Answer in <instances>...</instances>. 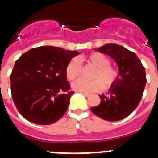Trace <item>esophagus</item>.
Segmentation results:
<instances>
[{"instance_id": "esophagus-1", "label": "esophagus", "mask_w": 158, "mask_h": 158, "mask_svg": "<svg viewBox=\"0 0 158 158\" xmlns=\"http://www.w3.org/2000/svg\"><path fill=\"white\" fill-rule=\"evenodd\" d=\"M82 95H84L85 97H89L90 96V94H88V93H81Z\"/></svg>"}]
</instances>
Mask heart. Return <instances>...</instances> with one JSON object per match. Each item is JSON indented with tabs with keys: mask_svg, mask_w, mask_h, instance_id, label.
Masks as SVG:
<instances>
[{
	"mask_svg": "<svg viewBox=\"0 0 158 158\" xmlns=\"http://www.w3.org/2000/svg\"><path fill=\"white\" fill-rule=\"evenodd\" d=\"M85 60L95 67L92 75L93 80L87 81L84 79L74 81L72 89L80 93H91L112 87L119 77L118 69L109 65V60L101 53H92L86 57ZM81 71L80 61L78 59L73 58L69 61L65 68V76L69 81H73L79 77Z\"/></svg>",
	"mask_w": 158,
	"mask_h": 158,
	"instance_id": "b5f03b06",
	"label": "heart"
}]
</instances>
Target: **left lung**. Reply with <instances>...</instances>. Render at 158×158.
<instances>
[{"label": "left lung", "instance_id": "obj_1", "mask_svg": "<svg viewBox=\"0 0 158 158\" xmlns=\"http://www.w3.org/2000/svg\"><path fill=\"white\" fill-rule=\"evenodd\" d=\"M95 51L109 55L117 63L119 77L108 95H99L101 102L91 110L107 121L121 120L136 109L141 99L147 83L145 68L135 53L117 44H106Z\"/></svg>", "mask_w": 158, "mask_h": 158}]
</instances>
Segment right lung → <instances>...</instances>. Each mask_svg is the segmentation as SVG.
<instances>
[{"instance_id": "obj_1", "label": "right lung", "mask_w": 158, "mask_h": 158, "mask_svg": "<svg viewBox=\"0 0 158 158\" xmlns=\"http://www.w3.org/2000/svg\"><path fill=\"white\" fill-rule=\"evenodd\" d=\"M77 55L76 50L40 46L15 62L10 77L11 97L24 118L37 125H51L65 114L74 93L65 68Z\"/></svg>"}]
</instances>
